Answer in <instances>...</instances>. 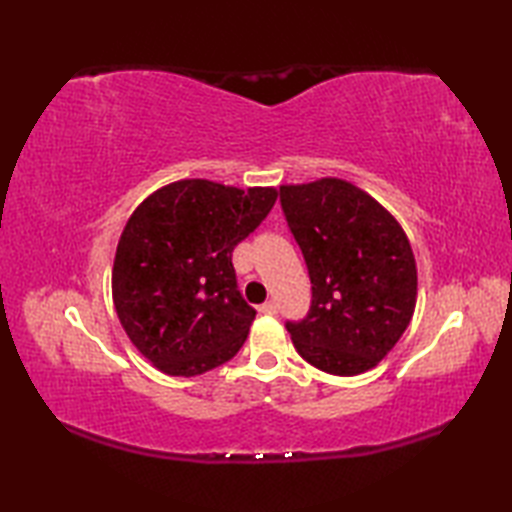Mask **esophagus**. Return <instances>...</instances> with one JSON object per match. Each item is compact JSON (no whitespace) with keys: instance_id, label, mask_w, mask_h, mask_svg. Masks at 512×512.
Here are the masks:
<instances>
[{"instance_id":"34e87169","label":"esophagus","mask_w":512,"mask_h":512,"mask_svg":"<svg viewBox=\"0 0 512 512\" xmlns=\"http://www.w3.org/2000/svg\"><path fill=\"white\" fill-rule=\"evenodd\" d=\"M259 312L270 314V317H273V314H277V303L275 301H266V303H262V306H259Z\"/></svg>"}]
</instances>
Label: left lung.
Listing matches in <instances>:
<instances>
[{
	"label": "left lung",
	"instance_id": "left-lung-1",
	"mask_svg": "<svg viewBox=\"0 0 512 512\" xmlns=\"http://www.w3.org/2000/svg\"><path fill=\"white\" fill-rule=\"evenodd\" d=\"M281 209L306 259L312 306L286 328L321 372L356 376L398 343L418 295L416 257L398 220L341 178L279 187Z\"/></svg>",
	"mask_w": 512,
	"mask_h": 512
}]
</instances>
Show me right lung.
<instances>
[{
	"label": "right lung",
	"instance_id": "add662e5",
	"mask_svg": "<svg viewBox=\"0 0 512 512\" xmlns=\"http://www.w3.org/2000/svg\"><path fill=\"white\" fill-rule=\"evenodd\" d=\"M277 195L191 178L165 184L129 215L112 299L129 341L160 372L198 376L244 345L255 310L239 295L231 255Z\"/></svg>",
	"mask_w": 512,
	"mask_h": 512
}]
</instances>
